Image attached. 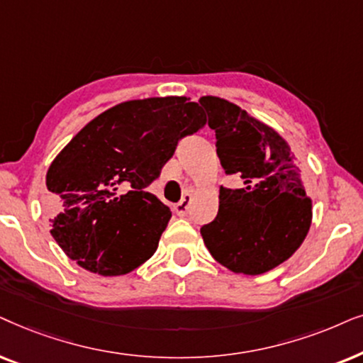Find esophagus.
<instances>
[{
    "label": "esophagus",
    "mask_w": 363,
    "mask_h": 363,
    "mask_svg": "<svg viewBox=\"0 0 363 363\" xmlns=\"http://www.w3.org/2000/svg\"><path fill=\"white\" fill-rule=\"evenodd\" d=\"M191 202H192V196L191 194L182 196V199L179 201L176 206H174V211H176V214L187 216V212H189V207H191Z\"/></svg>",
    "instance_id": "34e87169"
}]
</instances>
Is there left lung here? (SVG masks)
<instances>
[{
	"label": "left lung",
	"mask_w": 363,
	"mask_h": 363,
	"mask_svg": "<svg viewBox=\"0 0 363 363\" xmlns=\"http://www.w3.org/2000/svg\"><path fill=\"white\" fill-rule=\"evenodd\" d=\"M216 131L225 174H239L242 189H219V212L201 235L212 257L235 274L269 272L291 257L312 224V199L302 171L280 134L217 96L199 99Z\"/></svg>",
	"instance_id": "left-lung-1"
}]
</instances>
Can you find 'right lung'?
Here are the masks:
<instances>
[{"label": "right lung", "instance_id": "1", "mask_svg": "<svg viewBox=\"0 0 363 363\" xmlns=\"http://www.w3.org/2000/svg\"><path fill=\"white\" fill-rule=\"evenodd\" d=\"M204 124L186 96L124 101L89 121L46 172L51 235L62 252L103 277L151 259L171 209L146 187L179 139Z\"/></svg>", "mask_w": 363, "mask_h": 363}]
</instances>
